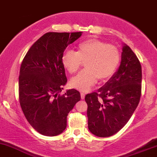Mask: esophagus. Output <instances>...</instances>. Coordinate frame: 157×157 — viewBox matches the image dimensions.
Wrapping results in <instances>:
<instances>
[{
	"label": "esophagus",
	"instance_id": "esophagus-1",
	"mask_svg": "<svg viewBox=\"0 0 157 157\" xmlns=\"http://www.w3.org/2000/svg\"><path fill=\"white\" fill-rule=\"evenodd\" d=\"M80 96H81V99H82V100H84V99H85V94L83 92L80 93Z\"/></svg>",
	"mask_w": 157,
	"mask_h": 157
}]
</instances>
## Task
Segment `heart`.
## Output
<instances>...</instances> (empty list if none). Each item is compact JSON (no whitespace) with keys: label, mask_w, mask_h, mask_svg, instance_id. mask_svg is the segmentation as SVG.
<instances>
[{"label":"heart","mask_w":157,"mask_h":157,"mask_svg":"<svg viewBox=\"0 0 157 157\" xmlns=\"http://www.w3.org/2000/svg\"><path fill=\"white\" fill-rule=\"evenodd\" d=\"M120 62V52L117 46L97 39H89L77 45V52L67 50L62 63L71 75L77 72L85 63L83 71L71 79L70 84L80 91H88L98 78L103 82L113 76Z\"/></svg>","instance_id":"heart-1"}]
</instances>
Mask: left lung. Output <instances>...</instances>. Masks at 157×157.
I'll use <instances>...</instances> for the list:
<instances>
[{
	"label": "left lung",
	"instance_id": "left-lung-1",
	"mask_svg": "<svg viewBox=\"0 0 157 157\" xmlns=\"http://www.w3.org/2000/svg\"><path fill=\"white\" fill-rule=\"evenodd\" d=\"M142 67L128 45L122 47L117 71L98 89L86 95L88 127L99 137H108L121 130L136 110L142 91Z\"/></svg>",
	"mask_w": 157,
	"mask_h": 157
}]
</instances>
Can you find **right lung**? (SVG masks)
<instances>
[{"instance_id": "right-lung-1", "label": "right lung", "mask_w": 157, "mask_h": 157, "mask_svg": "<svg viewBox=\"0 0 157 157\" xmlns=\"http://www.w3.org/2000/svg\"><path fill=\"white\" fill-rule=\"evenodd\" d=\"M81 35V32L46 33L32 45L21 63L20 105L29 123L44 136L61 134L67 125L68 113L80 100L75 89L59 93L67 82L63 52Z\"/></svg>"}]
</instances>
